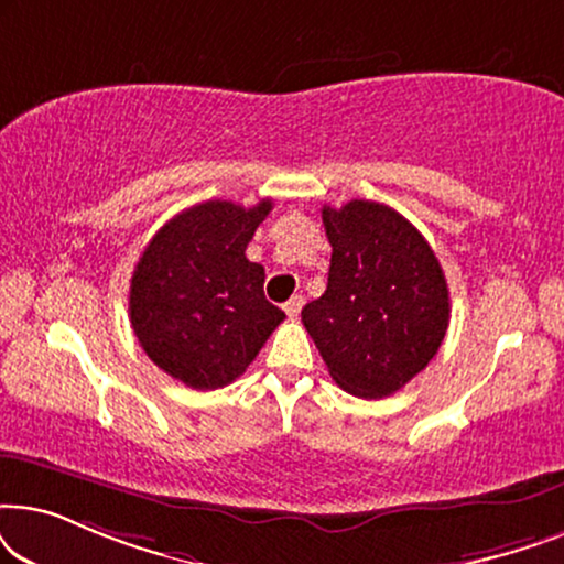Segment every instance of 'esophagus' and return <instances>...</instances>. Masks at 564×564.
<instances>
[{
    "label": "esophagus",
    "instance_id": "obj_1",
    "mask_svg": "<svg viewBox=\"0 0 564 564\" xmlns=\"http://www.w3.org/2000/svg\"><path fill=\"white\" fill-rule=\"evenodd\" d=\"M300 307H303V295H292L288 303H284V313H288L290 318H297Z\"/></svg>",
    "mask_w": 564,
    "mask_h": 564
}]
</instances>
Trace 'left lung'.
<instances>
[{
    "label": "left lung",
    "mask_w": 564,
    "mask_h": 564,
    "mask_svg": "<svg viewBox=\"0 0 564 564\" xmlns=\"http://www.w3.org/2000/svg\"><path fill=\"white\" fill-rule=\"evenodd\" d=\"M328 288L303 307V326L336 384L388 398L436 357L449 326V290L426 238L372 199L323 205Z\"/></svg>",
    "instance_id": "1"
}]
</instances>
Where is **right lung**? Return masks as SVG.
<instances>
[{"label": "right lung", "instance_id": "1", "mask_svg": "<svg viewBox=\"0 0 564 564\" xmlns=\"http://www.w3.org/2000/svg\"><path fill=\"white\" fill-rule=\"evenodd\" d=\"M272 199H207L151 238L130 280V326L153 365L195 390L226 388L284 321L246 246Z\"/></svg>", "mask_w": 564, "mask_h": 564}]
</instances>
